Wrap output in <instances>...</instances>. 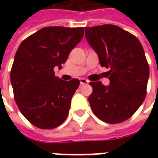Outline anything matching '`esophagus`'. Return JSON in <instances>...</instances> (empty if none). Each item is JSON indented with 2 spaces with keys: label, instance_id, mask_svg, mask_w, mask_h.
I'll return each mask as SVG.
<instances>
[{
  "label": "esophagus",
  "instance_id": "1",
  "mask_svg": "<svg viewBox=\"0 0 158 158\" xmlns=\"http://www.w3.org/2000/svg\"><path fill=\"white\" fill-rule=\"evenodd\" d=\"M79 80H80V85H86V84L89 83V81L85 79H80Z\"/></svg>",
  "mask_w": 158,
  "mask_h": 158
}]
</instances>
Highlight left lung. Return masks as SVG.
Segmentation results:
<instances>
[{"label":"left lung","mask_w":158,"mask_h":158,"mask_svg":"<svg viewBox=\"0 0 158 158\" xmlns=\"http://www.w3.org/2000/svg\"><path fill=\"white\" fill-rule=\"evenodd\" d=\"M85 38L99 56L101 65L109 69L110 85L89 82L93 91L89 102L98 118L108 123L129 119L146 96L149 65L142 45L135 36L120 27L103 24L85 27Z\"/></svg>","instance_id":"1"}]
</instances>
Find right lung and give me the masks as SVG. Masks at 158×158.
<instances>
[{
	"label": "right lung",
	"mask_w": 158,
	"mask_h": 158,
	"mask_svg": "<svg viewBox=\"0 0 158 158\" xmlns=\"http://www.w3.org/2000/svg\"><path fill=\"white\" fill-rule=\"evenodd\" d=\"M83 36V27H45L26 38L16 52L11 69L14 99L21 113L37 128H56L69 115L79 80H62L54 68H62Z\"/></svg>",
	"instance_id": "obj_1"
}]
</instances>
